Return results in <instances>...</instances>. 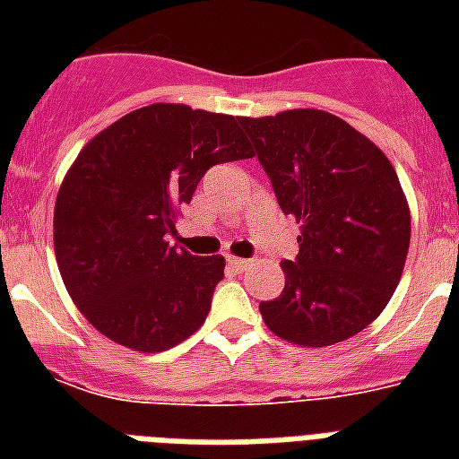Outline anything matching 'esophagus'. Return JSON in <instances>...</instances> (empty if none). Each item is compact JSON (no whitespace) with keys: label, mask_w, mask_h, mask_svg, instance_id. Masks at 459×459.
I'll return each mask as SVG.
<instances>
[{"label":"esophagus","mask_w":459,"mask_h":459,"mask_svg":"<svg viewBox=\"0 0 459 459\" xmlns=\"http://www.w3.org/2000/svg\"><path fill=\"white\" fill-rule=\"evenodd\" d=\"M229 264L236 269V272H245V269H250L252 262L250 259H240V257H229Z\"/></svg>","instance_id":"esophagus-1"}]
</instances>
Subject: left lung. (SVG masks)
Wrapping results in <instances>:
<instances>
[{
    "label": "left lung",
    "instance_id": "left-lung-1",
    "mask_svg": "<svg viewBox=\"0 0 459 459\" xmlns=\"http://www.w3.org/2000/svg\"><path fill=\"white\" fill-rule=\"evenodd\" d=\"M283 214L300 223V252L283 259L286 288L259 302L269 331L326 348L367 328L395 293L410 207L398 173L369 138L319 109L240 118Z\"/></svg>",
    "mask_w": 459,
    "mask_h": 459
}]
</instances>
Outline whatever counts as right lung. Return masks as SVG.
<instances>
[{
	"label": "right lung",
	"instance_id": "add662e5",
	"mask_svg": "<svg viewBox=\"0 0 459 459\" xmlns=\"http://www.w3.org/2000/svg\"><path fill=\"white\" fill-rule=\"evenodd\" d=\"M240 118L150 104L82 147L54 207V252L82 316L109 341L161 352L204 324L226 259L171 247L180 204L214 164L252 157Z\"/></svg>",
	"mask_w": 459,
	"mask_h": 459
}]
</instances>
